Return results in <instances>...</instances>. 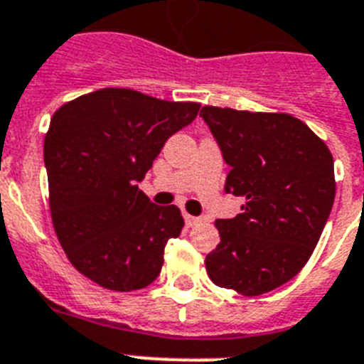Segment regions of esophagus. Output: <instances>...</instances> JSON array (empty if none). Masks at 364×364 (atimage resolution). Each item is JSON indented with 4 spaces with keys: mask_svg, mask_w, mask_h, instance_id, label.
<instances>
[{
    "mask_svg": "<svg viewBox=\"0 0 364 364\" xmlns=\"http://www.w3.org/2000/svg\"><path fill=\"white\" fill-rule=\"evenodd\" d=\"M183 218H185L186 227H196V225H199V223H201V219H199V218H194V215L186 214V212H183Z\"/></svg>",
    "mask_w": 364,
    "mask_h": 364,
    "instance_id": "esophagus-1",
    "label": "esophagus"
}]
</instances>
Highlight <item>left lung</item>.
Instances as JSON below:
<instances>
[{
  "label": "left lung",
  "mask_w": 364,
  "mask_h": 364,
  "mask_svg": "<svg viewBox=\"0 0 364 364\" xmlns=\"http://www.w3.org/2000/svg\"><path fill=\"white\" fill-rule=\"evenodd\" d=\"M223 159L225 190L243 198L241 214L218 219L219 245L206 255L212 283L261 296L299 274L336 198L333 158L325 141L290 114L203 107Z\"/></svg>",
  "instance_id": "1"
}]
</instances>
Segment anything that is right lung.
Wrapping results in <instances>:
<instances>
[{
    "mask_svg": "<svg viewBox=\"0 0 364 364\" xmlns=\"http://www.w3.org/2000/svg\"><path fill=\"white\" fill-rule=\"evenodd\" d=\"M199 107L101 88L52 116L43 146L52 225L68 261L100 287L132 292L159 276L166 243L185 221L178 206L154 205L137 183Z\"/></svg>",
    "mask_w": 364,
    "mask_h": 364,
    "instance_id": "1",
    "label": "right lung"
}]
</instances>
